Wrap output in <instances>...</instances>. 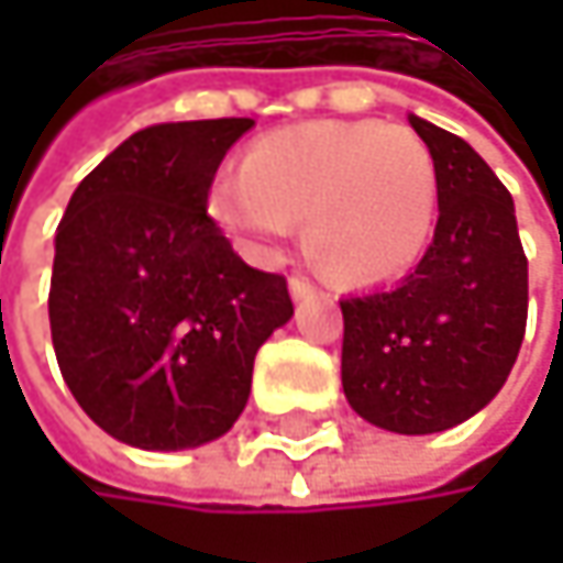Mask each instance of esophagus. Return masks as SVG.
<instances>
[{
    "mask_svg": "<svg viewBox=\"0 0 563 563\" xmlns=\"http://www.w3.org/2000/svg\"><path fill=\"white\" fill-rule=\"evenodd\" d=\"M289 292H292L296 302H302V299H312V296H316V286L306 280V277H292V280H289Z\"/></svg>",
    "mask_w": 563,
    "mask_h": 563,
    "instance_id": "1",
    "label": "esophagus"
}]
</instances>
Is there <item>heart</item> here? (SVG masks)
I'll list each match as a JSON object with an SVG mask.
<instances>
[{"mask_svg": "<svg viewBox=\"0 0 563 563\" xmlns=\"http://www.w3.org/2000/svg\"><path fill=\"white\" fill-rule=\"evenodd\" d=\"M437 198V163L413 130L322 120L257 140L241 175L218 178L211 214L261 261L306 218V244L339 280L382 283L420 261Z\"/></svg>", "mask_w": 563, "mask_h": 563, "instance_id": "1", "label": "heart"}]
</instances>
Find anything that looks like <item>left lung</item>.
I'll use <instances>...</instances> for the list:
<instances>
[{
  "label": "left lung",
  "mask_w": 563,
  "mask_h": 563,
  "mask_svg": "<svg viewBox=\"0 0 563 563\" xmlns=\"http://www.w3.org/2000/svg\"><path fill=\"white\" fill-rule=\"evenodd\" d=\"M440 178L433 244L391 289L342 299V388L391 433H440L503 391L528 319L508 188L460 136L407 117Z\"/></svg>",
  "instance_id": "left-lung-1"
}]
</instances>
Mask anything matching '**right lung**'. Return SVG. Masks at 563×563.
Instances as JSON below:
<instances>
[{
    "instance_id": "right-lung-1",
    "label": "right lung",
    "mask_w": 563,
    "mask_h": 563,
    "mask_svg": "<svg viewBox=\"0 0 563 563\" xmlns=\"http://www.w3.org/2000/svg\"><path fill=\"white\" fill-rule=\"evenodd\" d=\"M254 120L159 123L70 195L48 319L84 413L140 450H191L241 417L257 349L289 322L280 274L247 267L208 214L224 153Z\"/></svg>"
}]
</instances>
